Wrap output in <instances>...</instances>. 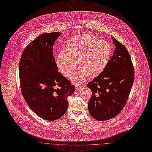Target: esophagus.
Returning a JSON list of instances; mask_svg holds the SVG:
<instances>
[{"instance_id": "obj_1", "label": "esophagus", "mask_w": 152, "mask_h": 152, "mask_svg": "<svg viewBox=\"0 0 152 152\" xmlns=\"http://www.w3.org/2000/svg\"><path fill=\"white\" fill-rule=\"evenodd\" d=\"M82 87H83V86H80V85H76V86H75V88H76L77 90H79V89L81 88Z\"/></svg>"}]
</instances>
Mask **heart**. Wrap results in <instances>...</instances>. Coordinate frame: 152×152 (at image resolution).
<instances>
[{"label": "heart", "instance_id": "obj_1", "mask_svg": "<svg viewBox=\"0 0 152 152\" xmlns=\"http://www.w3.org/2000/svg\"><path fill=\"white\" fill-rule=\"evenodd\" d=\"M112 54V47L106 40L89 34L71 38L66 44V49L60 51L56 62L59 71L66 77H71L77 83L84 81L88 76L94 78L100 75L107 66Z\"/></svg>", "mask_w": 152, "mask_h": 152}]
</instances>
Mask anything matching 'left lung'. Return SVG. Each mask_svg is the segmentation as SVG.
Listing matches in <instances>:
<instances>
[{
	"label": "left lung",
	"mask_w": 152,
	"mask_h": 152,
	"mask_svg": "<svg viewBox=\"0 0 152 152\" xmlns=\"http://www.w3.org/2000/svg\"><path fill=\"white\" fill-rule=\"evenodd\" d=\"M115 48L105 70L87 87L92 90L88 103L90 114L98 121L117 115L125 106L134 81V68L126 47L114 37Z\"/></svg>",
	"instance_id": "left-lung-1"
}]
</instances>
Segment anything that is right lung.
Segmentation results:
<instances>
[{
	"mask_svg": "<svg viewBox=\"0 0 152 152\" xmlns=\"http://www.w3.org/2000/svg\"><path fill=\"white\" fill-rule=\"evenodd\" d=\"M60 32L37 37L23 51L19 64L20 88L26 103L35 113L47 120H55L65 113L67 98L75 86L58 72L53 53Z\"/></svg>",
	"mask_w": 152,
	"mask_h": 152,
	"instance_id": "add662e5",
	"label": "right lung"
}]
</instances>
